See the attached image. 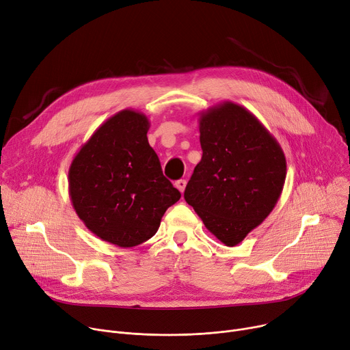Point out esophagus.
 <instances>
[{"instance_id": "esophagus-1", "label": "esophagus", "mask_w": 350, "mask_h": 350, "mask_svg": "<svg viewBox=\"0 0 350 350\" xmlns=\"http://www.w3.org/2000/svg\"><path fill=\"white\" fill-rule=\"evenodd\" d=\"M185 185H187V181L185 180H178V181H176V187L178 188V191L180 193H184V189H185Z\"/></svg>"}]
</instances>
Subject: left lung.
I'll use <instances>...</instances> for the list:
<instances>
[{
	"mask_svg": "<svg viewBox=\"0 0 350 350\" xmlns=\"http://www.w3.org/2000/svg\"><path fill=\"white\" fill-rule=\"evenodd\" d=\"M200 142L202 157L184 200L217 240L234 247L275 208L286 157L262 122L229 100L200 113Z\"/></svg>",
	"mask_w": 350,
	"mask_h": 350,
	"instance_id": "8db88e82",
	"label": "left lung"
}]
</instances>
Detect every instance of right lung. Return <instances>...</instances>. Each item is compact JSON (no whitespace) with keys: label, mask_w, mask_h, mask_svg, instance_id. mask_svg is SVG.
Listing matches in <instances>:
<instances>
[{"label":"right lung","mask_w":350,"mask_h":350,"mask_svg":"<svg viewBox=\"0 0 350 350\" xmlns=\"http://www.w3.org/2000/svg\"><path fill=\"white\" fill-rule=\"evenodd\" d=\"M149 126L141 111L116 113L81 146L68 170L79 219L93 234L121 248L149 240L181 197L148 142Z\"/></svg>","instance_id":"1"}]
</instances>
